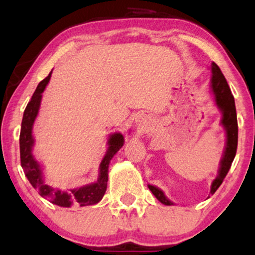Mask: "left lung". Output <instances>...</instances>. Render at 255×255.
<instances>
[{
    "label": "left lung",
    "instance_id": "8db88e82",
    "mask_svg": "<svg viewBox=\"0 0 255 255\" xmlns=\"http://www.w3.org/2000/svg\"><path fill=\"white\" fill-rule=\"evenodd\" d=\"M211 69V91H213L215 104L222 113L221 125L225 129V136H227V142H225V148L223 152V157L221 159L220 168H218L217 177L214 179L213 184L210 187V194L213 195L217 188L220 187L223 182L224 178L227 177L229 170H230L231 164L234 162L237 145H238V123H237V113L235 98L232 96L230 88L227 80H225L223 73H222L220 67L213 62L210 66ZM150 191L156 196L159 202L165 206H172L174 204L172 201L165 196L162 189L152 185H148Z\"/></svg>",
    "mask_w": 255,
    "mask_h": 255
}]
</instances>
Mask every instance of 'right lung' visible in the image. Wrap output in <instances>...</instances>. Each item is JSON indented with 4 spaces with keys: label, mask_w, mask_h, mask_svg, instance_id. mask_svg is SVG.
<instances>
[{
    "label": "right lung",
    "mask_w": 255,
    "mask_h": 255,
    "mask_svg": "<svg viewBox=\"0 0 255 255\" xmlns=\"http://www.w3.org/2000/svg\"><path fill=\"white\" fill-rule=\"evenodd\" d=\"M52 71L45 80L38 84L37 89L28 102L26 109L24 111L23 120H21V128L19 135V150H20V163L24 173L30 181V184L37 189L42 198L47 199L49 202L60 207L69 208L71 204L78 203L81 207L91 206L98 203L103 199L107 188L109 181V166L111 159L114 155L123 148L125 137L121 132H113L110 135L107 141V151L99 165V174L96 182L82 186L78 188L63 189L54 188L53 186L45 182V177L42 168L33 156L34 137L32 135V128L35 119H37L39 109H40L42 92L45 91L49 80H51Z\"/></svg>",
    "instance_id": "obj_1"
}]
</instances>
